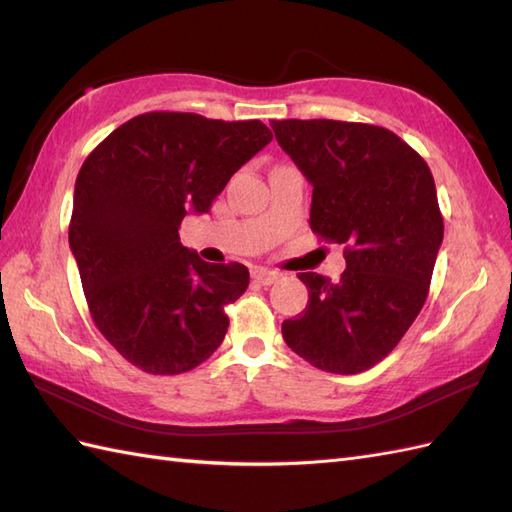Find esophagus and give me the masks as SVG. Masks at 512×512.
I'll list each match as a JSON object with an SVG mask.
<instances>
[{
    "instance_id": "1",
    "label": "esophagus",
    "mask_w": 512,
    "mask_h": 512,
    "mask_svg": "<svg viewBox=\"0 0 512 512\" xmlns=\"http://www.w3.org/2000/svg\"><path fill=\"white\" fill-rule=\"evenodd\" d=\"M279 277H281V273H277V270H273V268H255L253 270V279L257 281L259 286L275 284Z\"/></svg>"
}]
</instances>
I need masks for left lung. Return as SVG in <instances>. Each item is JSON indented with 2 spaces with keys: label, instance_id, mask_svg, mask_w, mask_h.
<instances>
[{
  "label": "left lung",
  "instance_id": "1",
  "mask_svg": "<svg viewBox=\"0 0 512 512\" xmlns=\"http://www.w3.org/2000/svg\"><path fill=\"white\" fill-rule=\"evenodd\" d=\"M279 147L312 184L310 228L345 244L339 281L301 273L308 306L281 323L292 352L323 372L361 374L416 321L444 222L427 162L385 127L273 121Z\"/></svg>",
  "mask_w": 512,
  "mask_h": 512
}]
</instances>
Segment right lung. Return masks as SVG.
Listing matches in <instances>:
<instances>
[{
	"label": "right lung",
	"mask_w": 512,
	"mask_h": 512,
	"mask_svg": "<svg viewBox=\"0 0 512 512\" xmlns=\"http://www.w3.org/2000/svg\"><path fill=\"white\" fill-rule=\"evenodd\" d=\"M273 134L262 121L147 112L85 158L70 248L96 328L125 361L176 376L209 358L244 295V264H209L180 244L189 211L209 213L233 173Z\"/></svg>",
	"instance_id": "right-lung-1"
}]
</instances>
